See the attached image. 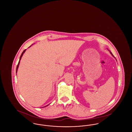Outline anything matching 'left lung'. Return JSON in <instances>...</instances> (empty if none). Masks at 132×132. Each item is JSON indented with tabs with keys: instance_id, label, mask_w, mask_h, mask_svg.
<instances>
[{
	"instance_id": "1",
	"label": "left lung",
	"mask_w": 132,
	"mask_h": 132,
	"mask_svg": "<svg viewBox=\"0 0 132 132\" xmlns=\"http://www.w3.org/2000/svg\"><path fill=\"white\" fill-rule=\"evenodd\" d=\"M110 53H111V55H112V56H113L114 57L113 54H112V53H111V52H110Z\"/></svg>"
}]
</instances>
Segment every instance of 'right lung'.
<instances>
[{"label": "right lung", "instance_id": "right-lung-1", "mask_svg": "<svg viewBox=\"0 0 132 132\" xmlns=\"http://www.w3.org/2000/svg\"><path fill=\"white\" fill-rule=\"evenodd\" d=\"M26 50H25L23 51V52L22 53V54H21V56H20V59H19V62H18V65H17V68H16V73H17V70H18V67H19V64H20V60L21 59V58H22V56H23V54L25 53V52ZM46 106H47V105H46Z\"/></svg>", "mask_w": 132, "mask_h": 132}]
</instances>
